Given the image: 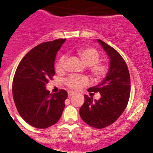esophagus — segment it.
<instances>
[{
	"instance_id": "34e87169",
	"label": "esophagus",
	"mask_w": 153,
	"mask_h": 153,
	"mask_svg": "<svg viewBox=\"0 0 153 153\" xmlns=\"http://www.w3.org/2000/svg\"><path fill=\"white\" fill-rule=\"evenodd\" d=\"M75 93H74L73 91H69V92H68V96H72V95H74V94H75Z\"/></svg>"
}]
</instances>
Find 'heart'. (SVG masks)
Listing matches in <instances>:
<instances>
[{
  "instance_id": "b5f03b06",
  "label": "heart",
  "mask_w": 153,
  "mask_h": 153,
  "mask_svg": "<svg viewBox=\"0 0 153 153\" xmlns=\"http://www.w3.org/2000/svg\"><path fill=\"white\" fill-rule=\"evenodd\" d=\"M77 53L83 63L86 66H89V71L95 79H102L108 74L109 66L105 62L99 61L100 59V54L97 50L93 48H87L78 50ZM66 59V56H61L55 63L54 68L57 73H61L64 71ZM88 83V78L84 75H72L65 80L66 87L75 90H79L84 86L87 85Z\"/></svg>"
}]
</instances>
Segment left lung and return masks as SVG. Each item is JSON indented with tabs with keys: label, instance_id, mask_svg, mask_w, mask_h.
I'll list each match as a JSON object with an SVG mask.
<instances>
[{
	"label": "left lung",
	"instance_id": "1",
	"mask_svg": "<svg viewBox=\"0 0 153 153\" xmlns=\"http://www.w3.org/2000/svg\"><path fill=\"white\" fill-rule=\"evenodd\" d=\"M98 42L109 57L110 68L102 82L88 89L90 93H100L101 98L93 101V97L84 96L80 116L90 126L103 128L114 123L125 111L129 100L131 82L128 66L122 56L101 39Z\"/></svg>",
	"mask_w": 153,
	"mask_h": 153
}]
</instances>
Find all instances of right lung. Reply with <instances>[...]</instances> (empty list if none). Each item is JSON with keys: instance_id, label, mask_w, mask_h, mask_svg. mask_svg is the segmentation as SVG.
I'll return each mask as SVG.
<instances>
[{"instance_id": "obj_1", "label": "right lung", "mask_w": 153, "mask_h": 153, "mask_svg": "<svg viewBox=\"0 0 153 153\" xmlns=\"http://www.w3.org/2000/svg\"><path fill=\"white\" fill-rule=\"evenodd\" d=\"M66 39L45 42L31 49L19 63L13 81V96L24 120L37 128H46L60 120L67 92L50 93L45 89L55 75L56 54Z\"/></svg>"}]
</instances>
